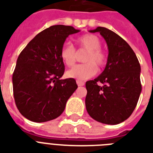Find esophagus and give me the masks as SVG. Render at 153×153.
I'll return each mask as SVG.
<instances>
[{
    "mask_svg": "<svg viewBox=\"0 0 153 153\" xmlns=\"http://www.w3.org/2000/svg\"><path fill=\"white\" fill-rule=\"evenodd\" d=\"M76 82H77V85H78L79 86H84V84H85L83 82L80 81V80H77Z\"/></svg>",
    "mask_w": 153,
    "mask_h": 153,
    "instance_id": "obj_1",
    "label": "esophagus"
}]
</instances>
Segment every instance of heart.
<instances>
[{
    "label": "heart",
    "mask_w": 153,
    "mask_h": 153,
    "mask_svg": "<svg viewBox=\"0 0 153 153\" xmlns=\"http://www.w3.org/2000/svg\"><path fill=\"white\" fill-rule=\"evenodd\" d=\"M78 43L80 49L86 51L84 55L85 63L74 66L66 73L67 77L73 79H87L94 76L97 72V67H104L106 62V55L101 48V40L97 36L86 34L79 37ZM60 57L67 67H72L76 62L78 54L74 46L70 43H65L60 51Z\"/></svg>",
    "instance_id": "obj_1"
}]
</instances>
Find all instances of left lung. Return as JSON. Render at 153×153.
<instances>
[{
	"instance_id": "obj_1",
	"label": "left lung",
	"mask_w": 153,
	"mask_h": 153,
	"mask_svg": "<svg viewBox=\"0 0 153 153\" xmlns=\"http://www.w3.org/2000/svg\"><path fill=\"white\" fill-rule=\"evenodd\" d=\"M89 32L100 33L109 55L102 74L86 82V110L98 122L117 125L128 118L137 106L141 92L140 63L127 42L113 31L98 27Z\"/></svg>"
}]
</instances>
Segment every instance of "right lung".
<instances>
[{"label":"right lung","instance_id":"1","mask_svg":"<svg viewBox=\"0 0 153 153\" xmlns=\"http://www.w3.org/2000/svg\"><path fill=\"white\" fill-rule=\"evenodd\" d=\"M79 32L71 26H51L20 52L13 74V95L20 113L30 121L57 118L78 88L74 79H61L65 67L60 51L68 36Z\"/></svg>","mask_w":153,"mask_h":153}]
</instances>
